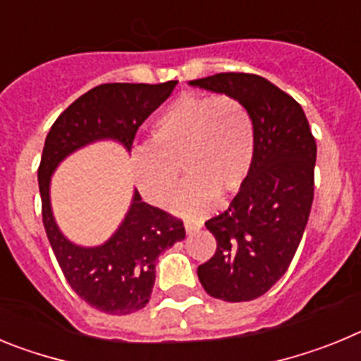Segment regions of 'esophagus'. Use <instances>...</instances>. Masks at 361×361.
Masks as SVG:
<instances>
[{"instance_id":"1","label":"esophagus","mask_w":361,"mask_h":361,"mask_svg":"<svg viewBox=\"0 0 361 361\" xmlns=\"http://www.w3.org/2000/svg\"><path fill=\"white\" fill-rule=\"evenodd\" d=\"M184 228H186L188 235H191V233L199 231V229L202 228V222H197V220H186V224H184Z\"/></svg>"}]
</instances>
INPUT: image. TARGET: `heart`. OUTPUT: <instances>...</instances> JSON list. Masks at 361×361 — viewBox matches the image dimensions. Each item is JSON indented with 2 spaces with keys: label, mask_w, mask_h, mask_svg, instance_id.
Here are the masks:
<instances>
[{
  "label": "heart",
  "mask_w": 361,
  "mask_h": 361,
  "mask_svg": "<svg viewBox=\"0 0 361 361\" xmlns=\"http://www.w3.org/2000/svg\"><path fill=\"white\" fill-rule=\"evenodd\" d=\"M255 157V123L229 94L183 95L155 119L149 146L133 149V175L149 202L166 206L177 195L180 168L190 177L178 209L200 215L244 186Z\"/></svg>",
  "instance_id": "b5f03b06"
}]
</instances>
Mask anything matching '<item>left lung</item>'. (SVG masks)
Here are the masks:
<instances>
[{
    "mask_svg": "<svg viewBox=\"0 0 361 361\" xmlns=\"http://www.w3.org/2000/svg\"><path fill=\"white\" fill-rule=\"evenodd\" d=\"M190 85L235 95L253 117V166L229 208L206 220L216 251L197 269L209 296L250 302L282 279L298 250L314 197L317 142L302 106L257 73H215Z\"/></svg>",
    "mask_w": 361,
    "mask_h": 361,
    "instance_id": "8db88e82",
    "label": "left lung"
}]
</instances>
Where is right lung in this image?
I'll use <instances>...</instances> for the list:
<instances>
[{
  "label": "right lung",
  "mask_w": 361,
  "mask_h": 361,
  "mask_svg": "<svg viewBox=\"0 0 361 361\" xmlns=\"http://www.w3.org/2000/svg\"><path fill=\"white\" fill-rule=\"evenodd\" d=\"M177 81L161 85L106 82L75 99L44 139L37 180L43 226L70 288L86 304L108 314H132L149 302L159 255L186 237L183 220L142 202L133 193L130 212L114 237L97 247H81L63 237L50 209V177L57 164L99 139H116L132 149L152 111L170 97Z\"/></svg>",
  "instance_id": "1"
}]
</instances>
